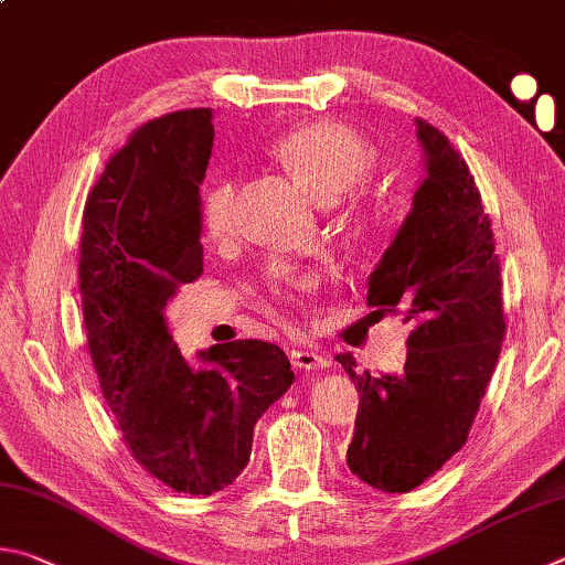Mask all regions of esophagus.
<instances>
[{
  "label": "esophagus",
  "mask_w": 565,
  "mask_h": 565,
  "mask_svg": "<svg viewBox=\"0 0 565 565\" xmlns=\"http://www.w3.org/2000/svg\"><path fill=\"white\" fill-rule=\"evenodd\" d=\"M291 363L296 367H303V371H321V367L328 365L326 355L318 353L313 345H294L291 348Z\"/></svg>",
  "instance_id": "obj_1"
}]
</instances>
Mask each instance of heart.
Listing matches in <instances>:
<instances>
[{
  "instance_id": "heart-1",
  "label": "heart",
  "mask_w": 565,
  "mask_h": 565,
  "mask_svg": "<svg viewBox=\"0 0 565 565\" xmlns=\"http://www.w3.org/2000/svg\"><path fill=\"white\" fill-rule=\"evenodd\" d=\"M271 156L309 190L318 202H335L371 175L375 152L343 122L313 120L276 138ZM200 222L210 239H222L234 222V184L220 180L204 190ZM276 296H289V279H271Z\"/></svg>"
}]
</instances>
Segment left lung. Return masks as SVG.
<instances>
[{
    "instance_id": "left-lung-1",
    "label": "left lung",
    "mask_w": 565,
    "mask_h": 565,
    "mask_svg": "<svg viewBox=\"0 0 565 565\" xmlns=\"http://www.w3.org/2000/svg\"><path fill=\"white\" fill-rule=\"evenodd\" d=\"M423 180L405 222L367 276L375 316L409 323L403 373H355V358L335 361L355 383V433L348 467L373 489L405 494L467 443L494 375L507 323L494 232L475 178L449 140L415 120Z\"/></svg>"
}]
</instances>
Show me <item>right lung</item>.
<instances>
[{
    "instance_id": "add662e5",
    "label": "right lung",
    "mask_w": 565,
    "mask_h": 565,
    "mask_svg": "<svg viewBox=\"0 0 565 565\" xmlns=\"http://www.w3.org/2000/svg\"><path fill=\"white\" fill-rule=\"evenodd\" d=\"M212 140V108L132 132L88 194L78 262L90 361L122 439L142 469L194 497L242 475L254 425L294 383L279 345H212L192 365L168 331V299L202 274Z\"/></svg>"
}]
</instances>
